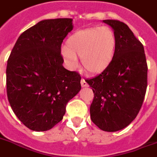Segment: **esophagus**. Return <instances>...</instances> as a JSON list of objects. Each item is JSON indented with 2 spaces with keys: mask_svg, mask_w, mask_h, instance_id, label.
I'll return each instance as SVG.
<instances>
[{
  "mask_svg": "<svg viewBox=\"0 0 157 157\" xmlns=\"http://www.w3.org/2000/svg\"><path fill=\"white\" fill-rule=\"evenodd\" d=\"M81 86L82 87H88V84H87V82L85 81V80H84V79H82V80H81Z\"/></svg>",
  "mask_w": 157,
  "mask_h": 157,
  "instance_id": "1",
  "label": "esophagus"
}]
</instances>
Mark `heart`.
Returning a JSON list of instances; mask_svg holds the SVG:
<instances>
[{
	"mask_svg": "<svg viewBox=\"0 0 157 157\" xmlns=\"http://www.w3.org/2000/svg\"><path fill=\"white\" fill-rule=\"evenodd\" d=\"M117 36L108 26L77 30L61 48V55L68 66L74 69L81 57L83 67L90 73L103 72L112 64L117 48Z\"/></svg>",
	"mask_w": 157,
	"mask_h": 157,
	"instance_id": "obj_1",
	"label": "heart"
}]
</instances>
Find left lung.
I'll use <instances>...</instances> for the list:
<instances>
[{
  "instance_id": "8db88e82",
  "label": "left lung",
  "mask_w": 157,
  "mask_h": 157,
  "mask_svg": "<svg viewBox=\"0 0 157 157\" xmlns=\"http://www.w3.org/2000/svg\"><path fill=\"white\" fill-rule=\"evenodd\" d=\"M117 36L112 64L101 74L86 80L94 93L91 119L101 130L117 132L135 119L143 104L148 66L143 44L128 26L117 20H104Z\"/></svg>"
}]
</instances>
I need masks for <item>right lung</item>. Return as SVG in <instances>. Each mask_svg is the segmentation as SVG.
<instances>
[{"instance_id": "right-lung-1", "label": "right lung", "mask_w": 157, "mask_h": 157, "mask_svg": "<svg viewBox=\"0 0 157 157\" xmlns=\"http://www.w3.org/2000/svg\"><path fill=\"white\" fill-rule=\"evenodd\" d=\"M72 19L43 20L18 37L7 62L8 100L18 119L33 131L51 129L81 89V76L63 66L60 46Z\"/></svg>"}]
</instances>
